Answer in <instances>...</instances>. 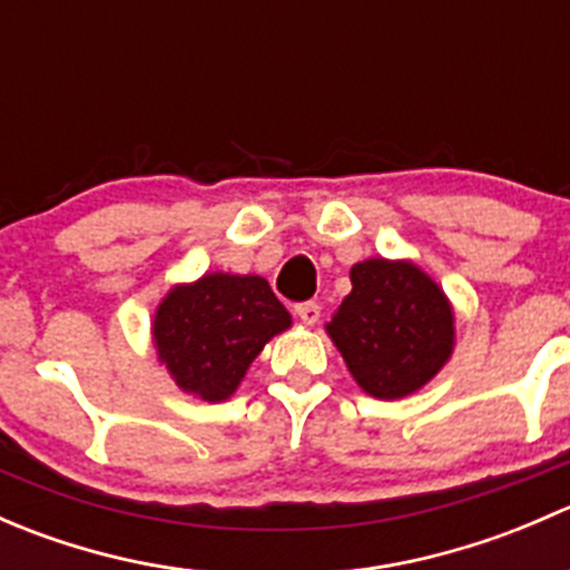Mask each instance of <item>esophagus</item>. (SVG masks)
<instances>
[{"label": "esophagus", "instance_id": "34e87169", "mask_svg": "<svg viewBox=\"0 0 570 570\" xmlns=\"http://www.w3.org/2000/svg\"><path fill=\"white\" fill-rule=\"evenodd\" d=\"M295 314L301 317V322H306V325H317L320 322V306L314 301H306V303H297L295 306Z\"/></svg>", "mask_w": 570, "mask_h": 570}]
</instances>
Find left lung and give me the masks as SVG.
I'll list each match as a JSON object with an SVG mask.
<instances>
[{
  "instance_id": "obj_1",
  "label": "left lung",
  "mask_w": 570,
  "mask_h": 570,
  "mask_svg": "<svg viewBox=\"0 0 570 570\" xmlns=\"http://www.w3.org/2000/svg\"><path fill=\"white\" fill-rule=\"evenodd\" d=\"M353 292L325 325L353 381L375 400L428 386L455 350V312L439 284L407 258H366Z\"/></svg>"
}]
</instances>
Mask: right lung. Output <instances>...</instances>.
Returning a JSON list of instances; mask_svg holds the SVG:
<instances>
[{
	"mask_svg": "<svg viewBox=\"0 0 570 570\" xmlns=\"http://www.w3.org/2000/svg\"><path fill=\"white\" fill-rule=\"evenodd\" d=\"M289 325V312L262 275L206 273L163 297L151 336L181 392L223 402L237 392L264 344Z\"/></svg>",
	"mask_w": 570,
	"mask_h": 570,
	"instance_id": "add662e5",
	"label": "right lung"
}]
</instances>
